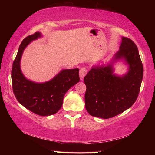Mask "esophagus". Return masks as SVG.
Listing matches in <instances>:
<instances>
[{
	"label": "esophagus",
	"mask_w": 155,
	"mask_h": 155,
	"mask_svg": "<svg viewBox=\"0 0 155 155\" xmlns=\"http://www.w3.org/2000/svg\"><path fill=\"white\" fill-rule=\"evenodd\" d=\"M87 69L85 67H83L80 69V72H79V76H80V78L81 80H83L84 77H85V75L87 74Z\"/></svg>",
	"instance_id": "obj_1"
}]
</instances>
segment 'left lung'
Here are the masks:
<instances>
[{
	"mask_svg": "<svg viewBox=\"0 0 155 155\" xmlns=\"http://www.w3.org/2000/svg\"><path fill=\"white\" fill-rule=\"evenodd\" d=\"M115 59L124 58L129 71L124 77L113 74L111 65H94L84 78L86 85L85 108L94 117L108 119L134 104L140 93L143 68L134 41L123 37Z\"/></svg>",
	"mask_w": 155,
	"mask_h": 155,
	"instance_id": "8db88e82",
	"label": "left lung"
}]
</instances>
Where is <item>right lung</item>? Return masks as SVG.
Masks as SVG:
<instances>
[{"instance_id":"obj_1","label":"right lung","mask_w":155,"mask_h":155,"mask_svg":"<svg viewBox=\"0 0 155 155\" xmlns=\"http://www.w3.org/2000/svg\"><path fill=\"white\" fill-rule=\"evenodd\" d=\"M40 36V33L36 32L22 41L13 63L12 81L13 91L18 101L34 114L46 116L56 114L61 109L65 93L79 82V69L62 70L54 78L44 83L27 80L20 70L21 57L25 47Z\"/></svg>"}]
</instances>
